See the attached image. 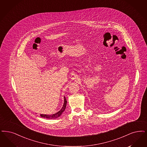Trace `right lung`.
I'll return each mask as SVG.
<instances>
[{
  "label": "right lung",
  "mask_w": 147,
  "mask_h": 147,
  "mask_svg": "<svg viewBox=\"0 0 147 147\" xmlns=\"http://www.w3.org/2000/svg\"><path fill=\"white\" fill-rule=\"evenodd\" d=\"M64 104L63 106L62 107V109L59 111V112L53 114V115H46V114H40V116L41 117H45V118H47V119H56L57 118L59 117H60V115L62 114V113L65 111V107H66V105H67V100L65 99V98L64 97Z\"/></svg>",
  "instance_id": "1"
}]
</instances>
